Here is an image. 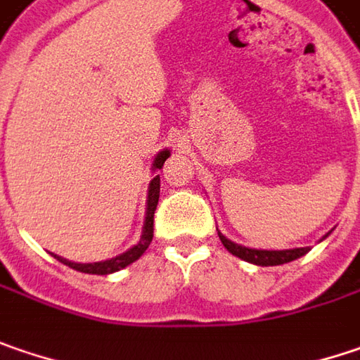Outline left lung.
Instances as JSON below:
<instances>
[{
    "mask_svg": "<svg viewBox=\"0 0 360 360\" xmlns=\"http://www.w3.org/2000/svg\"><path fill=\"white\" fill-rule=\"evenodd\" d=\"M219 239L223 241L229 253L241 257V259L255 263V265H281V263H290V261L297 259L302 255H306L310 251V247H300V249H285V251H261V249H249L237 243L229 241L225 235L219 233Z\"/></svg>",
    "mask_w": 360,
    "mask_h": 360,
    "instance_id": "left-lung-1",
    "label": "left lung"
}]
</instances>
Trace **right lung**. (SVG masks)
Segmentation results:
<instances>
[{"label":"right lung","instance_id":"1","mask_svg":"<svg viewBox=\"0 0 360 360\" xmlns=\"http://www.w3.org/2000/svg\"><path fill=\"white\" fill-rule=\"evenodd\" d=\"M168 158H170V152H168V150H164V152L158 153V158L153 160V168H155V170H160ZM158 200H160V176H155V178L152 180V184H150V192H148V210H146V225H143L141 239H139V243L134 245L129 251L121 253V255L113 257V259L99 261V263H72V261L63 259V257H58V255H54V257L60 261V263H64V265H68V267L77 269V271H82V274H93V276H107V274H113V271H119V269L127 267L129 263H134L135 259H139V257L146 253V249L150 247V243H152L153 214H155Z\"/></svg>","mask_w":360,"mask_h":360}]
</instances>
